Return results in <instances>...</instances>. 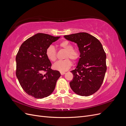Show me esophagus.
Masks as SVG:
<instances>
[{
  "instance_id": "34e87169",
  "label": "esophagus",
  "mask_w": 126,
  "mask_h": 126,
  "mask_svg": "<svg viewBox=\"0 0 126 126\" xmlns=\"http://www.w3.org/2000/svg\"><path fill=\"white\" fill-rule=\"evenodd\" d=\"M60 74L62 75H64V74H66L65 72H63V71H60Z\"/></svg>"
}]
</instances>
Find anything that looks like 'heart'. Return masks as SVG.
Segmentation results:
<instances>
[{"instance_id": "obj_1", "label": "heart", "mask_w": 126, "mask_h": 126, "mask_svg": "<svg viewBox=\"0 0 126 126\" xmlns=\"http://www.w3.org/2000/svg\"><path fill=\"white\" fill-rule=\"evenodd\" d=\"M59 46L66 51V52L64 56V58L66 59L56 62L53 65V68L60 71H65L69 69L72 65L71 61L68 58L75 62L79 58L80 53L77 49L73 48L72 45L67 40L60 42ZM46 55L48 59L52 62H55L57 59L56 50L55 47L52 45L49 46L47 48L46 50Z\"/></svg>"}]
</instances>
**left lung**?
I'll list each match as a JSON object with an SVG mask.
<instances>
[{
  "mask_svg": "<svg viewBox=\"0 0 126 126\" xmlns=\"http://www.w3.org/2000/svg\"><path fill=\"white\" fill-rule=\"evenodd\" d=\"M64 37L77 44L80 53L77 67L71 71L74 76L69 83L71 89L81 96L94 94L100 88L107 70L106 55L101 43L86 32Z\"/></svg>",
  "mask_w": 126,
  "mask_h": 126,
  "instance_id": "left-lung-1",
  "label": "left lung"
}]
</instances>
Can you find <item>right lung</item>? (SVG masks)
<instances>
[{
  "label": "right lung",
  "instance_id": "right-lung-1",
  "mask_svg": "<svg viewBox=\"0 0 126 126\" xmlns=\"http://www.w3.org/2000/svg\"><path fill=\"white\" fill-rule=\"evenodd\" d=\"M60 37L38 33L21 45L16 57V74L22 88L35 98L47 97L54 91L59 71L51 69L47 48Z\"/></svg>",
  "mask_w": 126,
  "mask_h": 126
}]
</instances>
